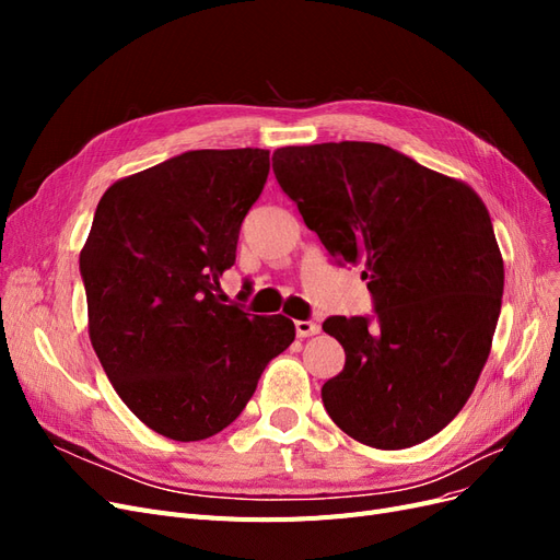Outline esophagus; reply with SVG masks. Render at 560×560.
I'll return each instance as SVG.
<instances>
[{"label": "esophagus", "instance_id": "34e87169", "mask_svg": "<svg viewBox=\"0 0 560 560\" xmlns=\"http://www.w3.org/2000/svg\"><path fill=\"white\" fill-rule=\"evenodd\" d=\"M294 327H296V336L299 338H308V336L319 334V325H317V322H313V319H296Z\"/></svg>", "mask_w": 560, "mask_h": 560}]
</instances>
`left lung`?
<instances>
[{
	"mask_svg": "<svg viewBox=\"0 0 560 560\" xmlns=\"http://www.w3.org/2000/svg\"><path fill=\"white\" fill-rule=\"evenodd\" d=\"M280 189L336 264H362L374 313L322 322L346 366L322 385L331 420L374 448L442 432L493 343L504 266L467 184L374 142L273 151Z\"/></svg>",
	"mask_w": 560,
	"mask_h": 560,
	"instance_id": "left-lung-1",
	"label": "left lung"
}]
</instances>
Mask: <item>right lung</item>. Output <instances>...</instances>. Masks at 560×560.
<instances>
[{
    "instance_id": "obj_1",
    "label": "right lung",
    "mask_w": 560,
    "mask_h": 560,
    "mask_svg": "<svg viewBox=\"0 0 560 560\" xmlns=\"http://www.w3.org/2000/svg\"><path fill=\"white\" fill-rule=\"evenodd\" d=\"M266 149H196L112 184L79 270L91 343L147 428L200 442L229 428L294 322L219 296L241 224L264 191Z\"/></svg>"
}]
</instances>
